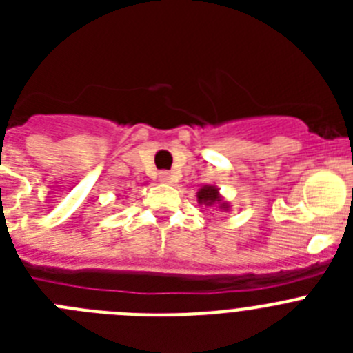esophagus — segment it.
<instances>
[{
  "instance_id": "obj_1",
  "label": "esophagus",
  "mask_w": 353,
  "mask_h": 353,
  "mask_svg": "<svg viewBox=\"0 0 353 353\" xmlns=\"http://www.w3.org/2000/svg\"><path fill=\"white\" fill-rule=\"evenodd\" d=\"M171 180H173V174L168 173V171H161V173H159V182L171 183Z\"/></svg>"
}]
</instances>
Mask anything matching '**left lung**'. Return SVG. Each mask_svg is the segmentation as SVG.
<instances>
[{
	"instance_id": "obj_1",
	"label": "left lung",
	"mask_w": 353,
	"mask_h": 353,
	"mask_svg": "<svg viewBox=\"0 0 353 353\" xmlns=\"http://www.w3.org/2000/svg\"><path fill=\"white\" fill-rule=\"evenodd\" d=\"M196 198H198L199 205H205V207H208V208L214 207V208H219V210H224V212L230 210V203H228V201H224L223 196L219 194V189H217L215 185H203L198 191Z\"/></svg>"
}]
</instances>
